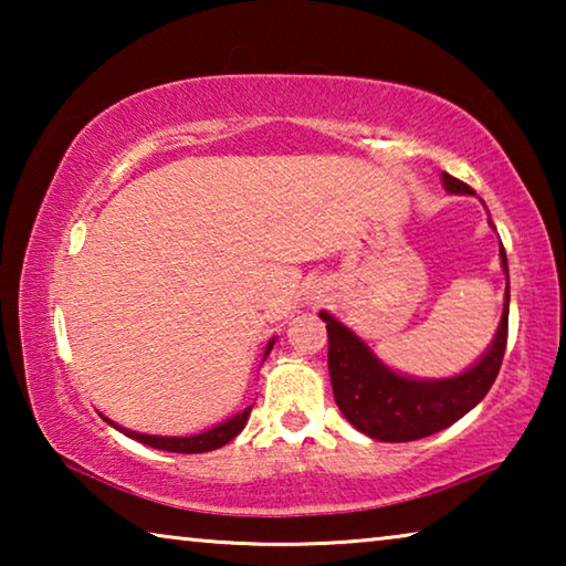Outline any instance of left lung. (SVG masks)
Masks as SVG:
<instances>
[{"label": "left lung", "mask_w": 566, "mask_h": 566, "mask_svg": "<svg viewBox=\"0 0 566 566\" xmlns=\"http://www.w3.org/2000/svg\"><path fill=\"white\" fill-rule=\"evenodd\" d=\"M444 189L452 195H472V187L442 175ZM506 272V252L500 249ZM327 322L329 334V377L334 401L342 415L371 439L379 442H415V439L442 432L492 389L500 375L506 329H510V272H506V294L500 329L490 349L482 354L472 369L449 379H411L385 367L349 327H344L327 312H319Z\"/></svg>", "instance_id": "8db88e82"}]
</instances>
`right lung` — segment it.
<instances>
[{"instance_id":"obj_1","label":"right lung","mask_w":566,"mask_h":566,"mask_svg":"<svg viewBox=\"0 0 566 566\" xmlns=\"http://www.w3.org/2000/svg\"><path fill=\"white\" fill-rule=\"evenodd\" d=\"M274 347V339L266 344L264 349V357L266 354L272 352ZM249 411H252V407H247L244 411H239V415H234L232 419L222 421V424H217L212 429H207V432L202 434H195V437H157V434H142V432H132V429H124V427H117L114 421H109V424L114 429H119V432H124L132 439H137V442L147 444V447H155V449H165V452H179V454H202V452H212V449H219L224 447L227 442H232V439L242 432L247 419H249Z\"/></svg>"}]
</instances>
